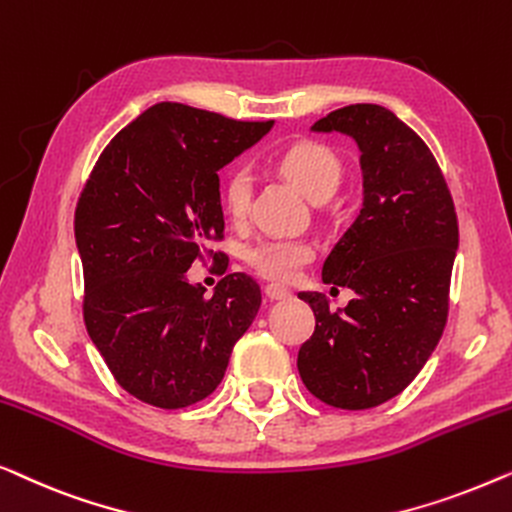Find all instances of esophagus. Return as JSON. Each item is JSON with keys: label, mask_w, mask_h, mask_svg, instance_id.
<instances>
[{"label": "esophagus", "mask_w": 512, "mask_h": 512, "mask_svg": "<svg viewBox=\"0 0 512 512\" xmlns=\"http://www.w3.org/2000/svg\"><path fill=\"white\" fill-rule=\"evenodd\" d=\"M264 292L271 301H285V299L292 297V292L287 290V287H280V285H266Z\"/></svg>", "instance_id": "esophagus-1"}]
</instances>
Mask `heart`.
I'll list each match as a JSON object with an SVG mask.
<instances>
[{
  "mask_svg": "<svg viewBox=\"0 0 512 512\" xmlns=\"http://www.w3.org/2000/svg\"><path fill=\"white\" fill-rule=\"evenodd\" d=\"M278 167L292 178L313 201L334 197L343 178V164L325 143L297 141L278 155ZM253 197V171L246 164H236L222 181V206L232 220L246 218ZM315 255L313 246L304 239H266L246 250V262L259 276L290 283Z\"/></svg>",
  "mask_w": 512,
  "mask_h": 512,
  "instance_id": "heart-1",
  "label": "heart"
}]
</instances>
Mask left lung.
I'll use <instances>...</instances> for the list:
<instances>
[{"label": "left lung", "mask_w": 512, "mask_h": 512, "mask_svg": "<svg viewBox=\"0 0 512 512\" xmlns=\"http://www.w3.org/2000/svg\"><path fill=\"white\" fill-rule=\"evenodd\" d=\"M313 129L357 141L364 204L322 266L331 290L350 287L355 299L329 311L322 292L299 294L315 331L297 369L327 406L364 410L406 390L443 334L457 213L427 143L385 106H343Z\"/></svg>", "instance_id": "1"}]
</instances>
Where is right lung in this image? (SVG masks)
Instances as JSON below:
<instances>
[{"mask_svg": "<svg viewBox=\"0 0 512 512\" xmlns=\"http://www.w3.org/2000/svg\"><path fill=\"white\" fill-rule=\"evenodd\" d=\"M162 102L113 136L76 204L83 320L122 390L157 408L206 399L225 378L234 343L262 292L227 273L206 297L187 283L194 259L225 239L218 171L269 132Z\"/></svg>", "mask_w": 512, "mask_h": 512, "instance_id": "obj_1", "label": "right lung"}]
</instances>
